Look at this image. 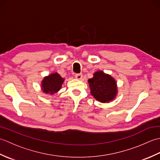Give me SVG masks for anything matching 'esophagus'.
Listing matches in <instances>:
<instances>
[{
    "label": "esophagus",
    "instance_id": "obj_1",
    "mask_svg": "<svg viewBox=\"0 0 160 160\" xmlns=\"http://www.w3.org/2000/svg\"><path fill=\"white\" fill-rule=\"evenodd\" d=\"M75 78L78 80H81L82 78V74L81 73H76L75 74Z\"/></svg>",
    "mask_w": 160,
    "mask_h": 160
}]
</instances>
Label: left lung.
Listing matches in <instances>:
<instances>
[{"label":"left lung","mask_w":160,"mask_h":160,"mask_svg":"<svg viewBox=\"0 0 160 160\" xmlns=\"http://www.w3.org/2000/svg\"><path fill=\"white\" fill-rule=\"evenodd\" d=\"M91 88V93L101 102L112 100L117 94L116 82L111 76L103 71H97L93 77L88 80Z\"/></svg>","instance_id":"1"}]
</instances>
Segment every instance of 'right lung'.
Segmentation results:
<instances>
[{
	"label": "right lung",
	"instance_id": "add662e5",
	"mask_svg": "<svg viewBox=\"0 0 160 160\" xmlns=\"http://www.w3.org/2000/svg\"><path fill=\"white\" fill-rule=\"evenodd\" d=\"M64 79L57 73L51 74L50 76L44 78L42 84V89L44 92L53 95L58 92L61 88Z\"/></svg>",
	"mask_w": 160,
	"mask_h": 160
}]
</instances>
